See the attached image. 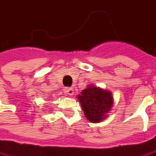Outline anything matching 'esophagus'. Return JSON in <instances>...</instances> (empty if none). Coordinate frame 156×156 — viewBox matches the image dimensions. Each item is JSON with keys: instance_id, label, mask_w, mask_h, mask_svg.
Wrapping results in <instances>:
<instances>
[{"instance_id": "esophagus-1", "label": "esophagus", "mask_w": 156, "mask_h": 156, "mask_svg": "<svg viewBox=\"0 0 156 156\" xmlns=\"http://www.w3.org/2000/svg\"><path fill=\"white\" fill-rule=\"evenodd\" d=\"M65 94H68V95L72 96V95L74 94L73 88H66V89H65Z\"/></svg>"}]
</instances>
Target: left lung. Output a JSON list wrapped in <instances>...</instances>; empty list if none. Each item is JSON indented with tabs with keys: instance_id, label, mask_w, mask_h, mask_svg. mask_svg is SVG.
<instances>
[{
	"instance_id": "8db88e82",
	"label": "left lung",
	"mask_w": 156,
	"mask_h": 156,
	"mask_svg": "<svg viewBox=\"0 0 156 156\" xmlns=\"http://www.w3.org/2000/svg\"><path fill=\"white\" fill-rule=\"evenodd\" d=\"M84 116L90 122H100L108 116L113 106V95L108 89L88 85L78 96Z\"/></svg>"
}]
</instances>
